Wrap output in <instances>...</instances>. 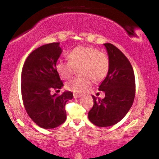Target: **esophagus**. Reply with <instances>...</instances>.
Instances as JSON below:
<instances>
[{
	"label": "esophagus",
	"instance_id": "obj_1",
	"mask_svg": "<svg viewBox=\"0 0 159 159\" xmlns=\"http://www.w3.org/2000/svg\"><path fill=\"white\" fill-rule=\"evenodd\" d=\"M82 95H79V94H77V93H74V98H78L80 97H81Z\"/></svg>",
	"mask_w": 159,
	"mask_h": 159
}]
</instances>
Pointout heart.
<instances>
[{
    "label": "heart",
    "instance_id": "obj_1",
    "mask_svg": "<svg viewBox=\"0 0 159 159\" xmlns=\"http://www.w3.org/2000/svg\"><path fill=\"white\" fill-rule=\"evenodd\" d=\"M69 61H59L57 71L65 79L73 75L76 70L81 77L73 78L66 84L67 90L83 93L92 84L93 80L100 81L108 73L110 60L106 53L92 47L78 46L68 53Z\"/></svg>",
    "mask_w": 159,
    "mask_h": 159
}]
</instances>
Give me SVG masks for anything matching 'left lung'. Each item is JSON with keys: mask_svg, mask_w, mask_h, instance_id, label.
Instances as JSON below:
<instances>
[{"mask_svg": "<svg viewBox=\"0 0 159 159\" xmlns=\"http://www.w3.org/2000/svg\"><path fill=\"white\" fill-rule=\"evenodd\" d=\"M104 45L110 60V68L98 90L103 91L105 96L100 99L92 96L93 106L88 113L90 121L99 127L119 123L130 110L135 95V78L130 62L114 45Z\"/></svg>", "mask_w": 159, "mask_h": 159, "instance_id": "8db88e82", "label": "left lung"}]
</instances>
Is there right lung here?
Here are the masks:
<instances>
[{"label":"right lung","instance_id":"obj_1","mask_svg":"<svg viewBox=\"0 0 159 159\" xmlns=\"http://www.w3.org/2000/svg\"><path fill=\"white\" fill-rule=\"evenodd\" d=\"M61 53L60 43L42 45L27 57L21 72L24 106L33 121L43 129H54L64 123L66 103L73 98L70 91L59 96L51 93L63 86L56 69Z\"/></svg>","mask_w":159,"mask_h":159}]
</instances>
